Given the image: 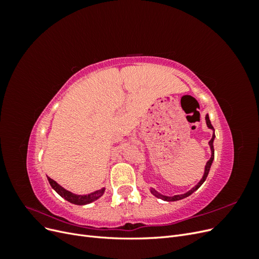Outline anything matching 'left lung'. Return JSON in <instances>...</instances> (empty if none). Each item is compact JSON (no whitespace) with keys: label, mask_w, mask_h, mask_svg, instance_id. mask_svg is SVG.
Listing matches in <instances>:
<instances>
[{"label":"left lung","mask_w":259,"mask_h":259,"mask_svg":"<svg viewBox=\"0 0 259 259\" xmlns=\"http://www.w3.org/2000/svg\"><path fill=\"white\" fill-rule=\"evenodd\" d=\"M205 120H206V124H207V126L209 127V128H211V130H214V127H213V125L210 124V121H209V117H208V115L206 114V116H205ZM214 137H215V135H213V137H211V139L209 140V146H210V150H211V156H210V159L207 161V163H206V165H205V171H204V176H203V178L201 179V182L195 186V187H193L192 189L190 190V191H188L187 193H185V194H180V195H174V197H165V195H162V194H160L159 192H156L154 189H151V193L153 194V195H155L156 198H160V199H162V200H165V201H178V200H182V199H184V198H187V197H189V195L191 194V193H193L195 190L198 189V188L205 182V179H206V177H207V175H208V171H209V168H210V165H211V162H213V160H214V146H213V142H214Z\"/></svg>","instance_id":"left-lung-1"}]
</instances>
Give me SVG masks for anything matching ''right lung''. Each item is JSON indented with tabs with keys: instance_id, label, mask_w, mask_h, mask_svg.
Here are the masks:
<instances>
[{
	"instance_id": "obj_1",
	"label": "right lung",
	"mask_w": 259,
	"mask_h": 259,
	"mask_svg": "<svg viewBox=\"0 0 259 259\" xmlns=\"http://www.w3.org/2000/svg\"><path fill=\"white\" fill-rule=\"evenodd\" d=\"M48 179H49V182H50L53 189L56 191L60 195V197L66 199L70 203H73V204H77V205H84V204H88V203L95 201L98 198H100L105 192V188H103V189H100L98 191H95V192H93L88 195H77V194H73L71 192H69L68 190L64 189V188L59 186L54 179H52L50 177H48Z\"/></svg>"
}]
</instances>
